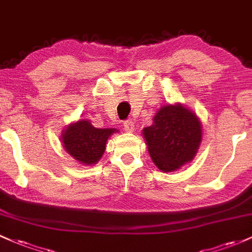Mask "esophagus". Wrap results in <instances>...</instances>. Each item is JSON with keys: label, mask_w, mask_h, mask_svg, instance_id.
<instances>
[{"label": "esophagus", "mask_w": 252, "mask_h": 252, "mask_svg": "<svg viewBox=\"0 0 252 252\" xmlns=\"http://www.w3.org/2000/svg\"><path fill=\"white\" fill-rule=\"evenodd\" d=\"M123 126H124V129H126V131H128V132L134 131V122L130 121V120L124 121L123 122Z\"/></svg>", "instance_id": "obj_1"}]
</instances>
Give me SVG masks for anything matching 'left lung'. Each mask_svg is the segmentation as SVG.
I'll list each match as a JSON object with an SVG mask.
<instances>
[{"instance_id": "1", "label": "left lung", "mask_w": 252, "mask_h": 252, "mask_svg": "<svg viewBox=\"0 0 252 252\" xmlns=\"http://www.w3.org/2000/svg\"><path fill=\"white\" fill-rule=\"evenodd\" d=\"M142 134L158 168L172 172L196 156L202 141V126L191 110L177 103L162 106Z\"/></svg>"}]
</instances>
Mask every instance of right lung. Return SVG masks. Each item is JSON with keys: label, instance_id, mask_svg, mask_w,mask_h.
Here are the masks:
<instances>
[{"label": "right lung", "instance_id": "add662e5", "mask_svg": "<svg viewBox=\"0 0 252 252\" xmlns=\"http://www.w3.org/2000/svg\"><path fill=\"white\" fill-rule=\"evenodd\" d=\"M117 129L94 128L88 121L69 124L62 132V142L67 153L82 165H93L103 157L106 141Z\"/></svg>", "mask_w": 252, "mask_h": 252}]
</instances>
